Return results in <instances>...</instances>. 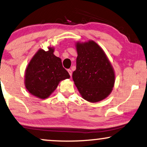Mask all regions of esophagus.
Segmentation results:
<instances>
[{
    "instance_id": "esophagus-1",
    "label": "esophagus",
    "mask_w": 147,
    "mask_h": 147,
    "mask_svg": "<svg viewBox=\"0 0 147 147\" xmlns=\"http://www.w3.org/2000/svg\"><path fill=\"white\" fill-rule=\"evenodd\" d=\"M67 71H68L69 76L71 77V76H72V71H71V70L70 69H67Z\"/></svg>"
}]
</instances>
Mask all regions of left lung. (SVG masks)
<instances>
[{
    "instance_id": "1",
    "label": "left lung",
    "mask_w": 147,
    "mask_h": 147,
    "mask_svg": "<svg viewBox=\"0 0 147 147\" xmlns=\"http://www.w3.org/2000/svg\"><path fill=\"white\" fill-rule=\"evenodd\" d=\"M78 57L74 82L84 99L100 101L111 92L115 74L103 50L93 41L76 44Z\"/></svg>"
}]
</instances>
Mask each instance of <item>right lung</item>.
<instances>
[{"instance_id": "right-lung-1", "label": "right lung", "mask_w": 147, "mask_h": 147, "mask_svg": "<svg viewBox=\"0 0 147 147\" xmlns=\"http://www.w3.org/2000/svg\"><path fill=\"white\" fill-rule=\"evenodd\" d=\"M47 52L40 50L28 65L25 74V86L31 94L46 99L56 89L59 82L69 78L61 59L54 54V49Z\"/></svg>"}]
</instances>
